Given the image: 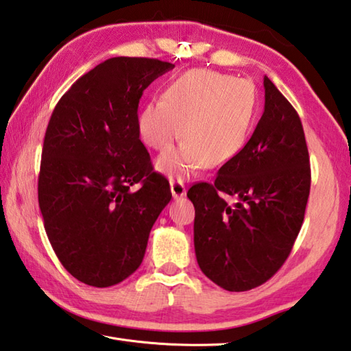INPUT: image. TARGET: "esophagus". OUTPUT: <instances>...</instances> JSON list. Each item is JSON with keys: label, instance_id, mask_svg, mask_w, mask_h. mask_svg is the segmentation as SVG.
Segmentation results:
<instances>
[{"label": "esophagus", "instance_id": "obj_1", "mask_svg": "<svg viewBox=\"0 0 351 351\" xmlns=\"http://www.w3.org/2000/svg\"><path fill=\"white\" fill-rule=\"evenodd\" d=\"M171 192L174 198H182L186 195V186L182 180H171Z\"/></svg>", "mask_w": 351, "mask_h": 351}]
</instances>
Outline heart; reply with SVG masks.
I'll return each instance as SVG.
<instances>
[{
	"label": "heart",
	"instance_id": "b5f03b06",
	"mask_svg": "<svg viewBox=\"0 0 351 351\" xmlns=\"http://www.w3.org/2000/svg\"><path fill=\"white\" fill-rule=\"evenodd\" d=\"M256 112L254 86L215 71L192 69L147 103L138 115L142 141L168 152L180 136L184 144L162 156L157 169L183 177L199 167L219 168L245 145Z\"/></svg>",
	"mask_w": 351,
	"mask_h": 351
}]
</instances>
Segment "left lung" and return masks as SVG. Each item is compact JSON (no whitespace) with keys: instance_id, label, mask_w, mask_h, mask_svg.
I'll return each mask as SVG.
<instances>
[{"instance_id":"obj_1","label":"left lung","mask_w":351,"mask_h":351,"mask_svg":"<svg viewBox=\"0 0 351 351\" xmlns=\"http://www.w3.org/2000/svg\"><path fill=\"white\" fill-rule=\"evenodd\" d=\"M252 138L212 183L191 186L194 245L203 273L232 292L269 280L288 259L311 191L309 153L297 110L268 77ZM224 195L239 202L227 205Z\"/></svg>"}]
</instances>
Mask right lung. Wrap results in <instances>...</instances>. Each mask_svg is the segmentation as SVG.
Segmentation results:
<instances>
[{
    "label": "right lung",
    "mask_w": 351,
    "mask_h": 351,
    "mask_svg": "<svg viewBox=\"0 0 351 351\" xmlns=\"http://www.w3.org/2000/svg\"><path fill=\"white\" fill-rule=\"evenodd\" d=\"M173 68L147 57H112L78 78L49 118L39 207L56 256L89 286H113L139 268L149 230L173 197L138 130L142 94Z\"/></svg>",
    "instance_id": "obj_1"
}]
</instances>
